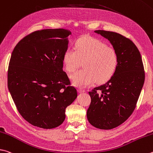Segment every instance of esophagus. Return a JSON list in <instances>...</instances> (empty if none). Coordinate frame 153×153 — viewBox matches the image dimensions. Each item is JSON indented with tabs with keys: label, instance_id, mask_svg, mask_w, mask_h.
I'll use <instances>...</instances> for the list:
<instances>
[{
	"label": "esophagus",
	"instance_id": "obj_1",
	"mask_svg": "<svg viewBox=\"0 0 153 153\" xmlns=\"http://www.w3.org/2000/svg\"><path fill=\"white\" fill-rule=\"evenodd\" d=\"M77 91H78V92L80 93V94L85 92V90H84V89H82V88H78V90H77Z\"/></svg>",
	"mask_w": 153,
	"mask_h": 153
}]
</instances>
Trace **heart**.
Segmentation results:
<instances>
[{"mask_svg": "<svg viewBox=\"0 0 153 153\" xmlns=\"http://www.w3.org/2000/svg\"><path fill=\"white\" fill-rule=\"evenodd\" d=\"M76 51L69 48L65 51L63 63L68 72L76 71L84 62V69L71 76L73 84L77 87H87L96 81L104 83L114 74L118 66L115 50L108 48L103 41L91 37L79 39L75 44Z\"/></svg>", "mask_w": 153, "mask_h": 153, "instance_id": "b5f03b06", "label": "heart"}]
</instances>
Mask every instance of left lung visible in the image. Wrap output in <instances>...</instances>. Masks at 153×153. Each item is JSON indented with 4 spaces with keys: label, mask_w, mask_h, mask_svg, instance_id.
I'll use <instances>...</instances> for the list:
<instances>
[{
    "label": "left lung",
    "mask_w": 153,
    "mask_h": 153,
    "mask_svg": "<svg viewBox=\"0 0 153 153\" xmlns=\"http://www.w3.org/2000/svg\"><path fill=\"white\" fill-rule=\"evenodd\" d=\"M110 41L118 56V66L108 81L89 92L87 118L99 129L110 130L124 123L135 109L144 82L142 58L137 46L119 33L95 30Z\"/></svg>",
    "instance_id": "1"
}]
</instances>
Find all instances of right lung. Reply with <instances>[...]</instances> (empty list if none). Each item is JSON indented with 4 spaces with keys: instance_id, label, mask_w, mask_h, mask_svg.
<instances>
[{
    "instance_id": "obj_1",
    "label": "right lung",
    "mask_w": 153,
    "mask_h": 153,
    "mask_svg": "<svg viewBox=\"0 0 153 153\" xmlns=\"http://www.w3.org/2000/svg\"><path fill=\"white\" fill-rule=\"evenodd\" d=\"M70 33L63 29L37 30L19 41L11 55L8 88L19 112L35 126H59L77 96L63 71Z\"/></svg>"
}]
</instances>
